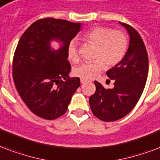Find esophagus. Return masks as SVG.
<instances>
[{
  "label": "esophagus",
  "instance_id": "34e87169",
  "mask_svg": "<svg viewBox=\"0 0 160 160\" xmlns=\"http://www.w3.org/2000/svg\"><path fill=\"white\" fill-rule=\"evenodd\" d=\"M80 82H81V83H85L86 82H88L87 80H85V79H82L81 78V80H80Z\"/></svg>",
  "mask_w": 160,
  "mask_h": 160
}]
</instances>
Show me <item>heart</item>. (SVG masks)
Instances as JSON below:
<instances>
[{"label":"heart","mask_w":160,"mask_h":160,"mask_svg":"<svg viewBox=\"0 0 160 160\" xmlns=\"http://www.w3.org/2000/svg\"><path fill=\"white\" fill-rule=\"evenodd\" d=\"M88 42L96 45L94 53L96 60L84 62L73 69L76 77L85 80L94 78L107 67H113L122 60L128 49V38L122 31H112L105 27H94L83 36ZM67 55L72 62H78L79 57L76 42L72 41L68 43Z\"/></svg>","instance_id":"b5f03b06"}]
</instances>
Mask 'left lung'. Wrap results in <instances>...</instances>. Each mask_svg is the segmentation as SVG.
<instances>
[{"label": "left lung", "mask_w": 160, "mask_h": 160, "mask_svg": "<svg viewBox=\"0 0 160 160\" xmlns=\"http://www.w3.org/2000/svg\"><path fill=\"white\" fill-rule=\"evenodd\" d=\"M129 35V45L119 62L107 71L114 81L113 88H104L95 81L96 92L89 98L92 113L100 120L112 122L129 113L143 93L148 77V53L143 39L134 28L119 22Z\"/></svg>", "instance_id": "8db88e82"}]
</instances>
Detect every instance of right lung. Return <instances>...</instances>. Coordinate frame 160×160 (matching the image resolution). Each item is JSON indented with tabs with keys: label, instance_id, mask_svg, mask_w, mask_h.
<instances>
[{
	"label": "right lung",
	"instance_id": "1",
	"mask_svg": "<svg viewBox=\"0 0 160 160\" xmlns=\"http://www.w3.org/2000/svg\"><path fill=\"white\" fill-rule=\"evenodd\" d=\"M81 23L43 18L33 22L22 34L15 51L12 75L18 93L37 116L52 120L66 112L79 78L68 77V43L76 37ZM62 45L52 49L50 42Z\"/></svg>",
	"mask_w": 160,
	"mask_h": 160
}]
</instances>
